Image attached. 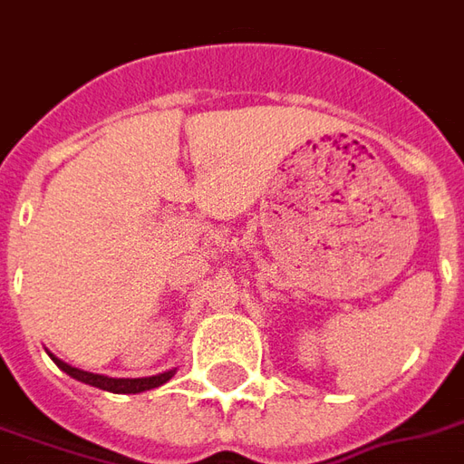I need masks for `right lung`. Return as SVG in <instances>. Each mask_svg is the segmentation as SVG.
<instances>
[{"label": "right lung", "instance_id": "obj_1", "mask_svg": "<svg viewBox=\"0 0 464 464\" xmlns=\"http://www.w3.org/2000/svg\"><path fill=\"white\" fill-rule=\"evenodd\" d=\"M59 368L64 370L66 375H72V378L82 380L86 385H94V388L109 390V392H143V390H151L163 385L166 380L171 378L176 370H169V372H159V375H153V378H106V375H96V372H86V370L72 368V365H66L64 360H59L52 355Z\"/></svg>", "mask_w": 464, "mask_h": 464}]
</instances>
